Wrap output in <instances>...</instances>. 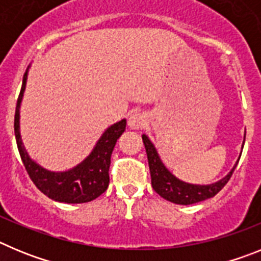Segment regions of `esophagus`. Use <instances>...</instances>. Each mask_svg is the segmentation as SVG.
Instances as JSON below:
<instances>
[{
  "instance_id": "esophagus-1",
  "label": "esophagus",
  "mask_w": 261,
  "mask_h": 261,
  "mask_svg": "<svg viewBox=\"0 0 261 261\" xmlns=\"http://www.w3.org/2000/svg\"><path fill=\"white\" fill-rule=\"evenodd\" d=\"M147 123L146 115L140 112V111H135L129 115L128 117V126L130 129H142Z\"/></svg>"
}]
</instances>
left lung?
<instances>
[{
  "instance_id": "1",
  "label": "left lung",
  "mask_w": 261,
  "mask_h": 261,
  "mask_svg": "<svg viewBox=\"0 0 261 261\" xmlns=\"http://www.w3.org/2000/svg\"><path fill=\"white\" fill-rule=\"evenodd\" d=\"M142 141H144L145 149H146L153 190L159 196H162L163 199L174 202V204L191 205L204 201V200L211 199V197L216 196L226 186V183L230 180L235 167L238 165V162L235 163L231 171L226 175L223 179L216 181V183L208 184V186L190 184L179 180L177 177H175L171 172L168 171L162 163V161H161V158H159L155 147L151 144L150 140L147 138L146 135H142Z\"/></svg>"
}]
</instances>
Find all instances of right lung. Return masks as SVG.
Here are the masks:
<instances>
[{
    "instance_id": "right-lung-1",
    "label": "right lung",
    "mask_w": 261,
    "mask_h": 261,
    "mask_svg": "<svg viewBox=\"0 0 261 261\" xmlns=\"http://www.w3.org/2000/svg\"><path fill=\"white\" fill-rule=\"evenodd\" d=\"M27 71L29 68L23 75L22 89L17 100L15 116H14V132H15V140H17L20 158L30 179L38 187L39 191L55 201L66 202V204H82V202L93 201L108 188L111 154L114 151L119 137L125 130L126 120L123 119L119 123L111 125L103 133L102 137L99 138L90 155L74 168L64 172L48 171L30 158L20 138L19 107L23 93L26 89Z\"/></svg>"
}]
</instances>
